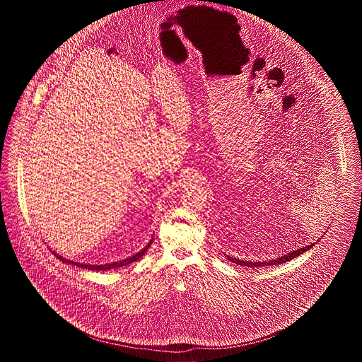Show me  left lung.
Returning a JSON list of instances; mask_svg holds the SVG:
<instances>
[{
	"label": "left lung",
	"mask_w": 362,
	"mask_h": 362,
	"mask_svg": "<svg viewBox=\"0 0 362 362\" xmlns=\"http://www.w3.org/2000/svg\"><path fill=\"white\" fill-rule=\"evenodd\" d=\"M313 245H315V243H310V244H308V245L304 247V248H298V250H296V251L289 252L288 255H284V257H279V258L276 259H272V260H267V262H264V260H263V262H248V260L230 258V257H228V255H226V258H228V260L236 263V264H240V266H247V267H264V266H273V264H282V263H285V262H288V260H291V259L300 257L301 254L307 252Z\"/></svg>",
	"instance_id": "obj_1"
}]
</instances>
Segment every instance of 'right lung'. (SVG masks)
<instances>
[{
	"label": "right lung",
	"instance_id": "1",
	"mask_svg": "<svg viewBox=\"0 0 362 362\" xmlns=\"http://www.w3.org/2000/svg\"><path fill=\"white\" fill-rule=\"evenodd\" d=\"M152 243H153V239L149 241L139 252L137 254H134L133 257H130V258L123 259V260H118V262H114V263H107V264H84V263H77V262H73V260H68V259L62 258L61 255H58V254H55L54 251H52V254L57 257V258L59 259V260H62V262H65V263H70V264H74V266H77V267H83V269H88V270H96V272H104V270H110V269H117V267H122V266H126V264H130V263H133V262H136L138 259L141 258L146 251H148V248L152 245Z\"/></svg>",
	"mask_w": 362,
	"mask_h": 362
}]
</instances>
